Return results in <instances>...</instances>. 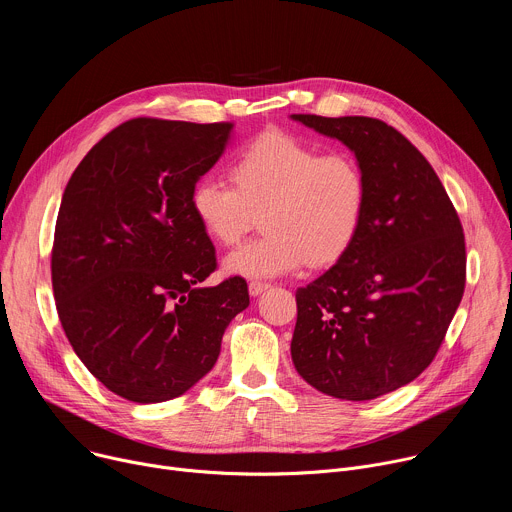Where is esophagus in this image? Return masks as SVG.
Segmentation results:
<instances>
[{
  "label": "esophagus",
  "mask_w": 512,
  "mask_h": 512,
  "mask_svg": "<svg viewBox=\"0 0 512 512\" xmlns=\"http://www.w3.org/2000/svg\"><path fill=\"white\" fill-rule=\"evenodd\" d=\"M267 287H269V283H265V281H251L249 283V294L259 296V294H263Z\"/></svg>",
  "instance_id": "esophagus-1"
}]
</instances>
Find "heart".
I'll return each mask as SVG.
<instances>
[{
    "label": "heart",
    "mask_w": 512,
    "mask_h": 512,
    "mask_svg": "<svg viewBox=\"0 0 512 512\" xmlns=\"http://www.w3.org/2000/svg\"><path fill=\"white\" fill-rule=\"evenodd\" d=\"M235 185L202 176L190 208L218 245H237L255 225L263 235L233 251L225 269L245 277H277L310 263L338 261L354 243L369 204V182L350 154H322L283 131H265L235 156Z\"/></svg>",
    "instance_id": "heart-1"
}]
</instances>
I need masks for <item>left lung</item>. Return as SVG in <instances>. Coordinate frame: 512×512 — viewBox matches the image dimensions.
Returning <instances> with one entry per match:
<instances>
[{
    "label": "left lung",
    "instance_id": "left-lung-1",
    "mask_svg": "<svg viewBox=\"0 0 512 512\" xmlns=\"http://www.w3.org/2000/svg\"><path fill=\"white\" fill-rule=\"evenodd\" d=\"M340 139L369 182L350 249L296 291L291 360L314 389L371 401L417 379L440 350L466 287L460 216L415 145L373 117L291 115Z\"/></svg>",
    "mask_w": 512,
    "mask_h": 512
}]
</instances>
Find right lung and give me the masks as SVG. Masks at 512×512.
Returning <instances> with one entry per match:
<instances>
[{
    "mask_svg": "<svg viewBox=\"0 0 512 512\" xmlns=\"http://www.w3.org/2000/svg\"><path fill=\"white\" fill-rule=\"evenodd\" d=\"M235 123L135 117L109 131L62 194L52 289L64 334L91 375L133 403L186 393L249 306L239 275L214 287V245L190 192Z\"/></svg>",
    "mask_w": 512,
    "mask_h": 512,
    "instance_id": "add662e5",
    "label": "right lung"
}]
</instances>
